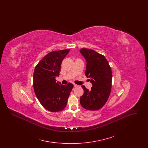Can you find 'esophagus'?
<instances>
[{"mask_svg":"<svg viewBox=\"0 0 148 148\" xmlns=\"http://www.w3.org/2000/svg\"><path fill=\"white\" fill-rule=\"evenodd\" d=\"M77 86H78V85H74V88H77Z\"/></svg>","mask_w":148,"mask_h":148,"instance_id":"esophagus-1","label":"esophagus"}]
</instances>
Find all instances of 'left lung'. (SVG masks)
<instances>
[{"mask_svg": "<svg viewBox=\"0 0 148 148\" xmlns=\"http://www.w3.org/2000/svg\"><path fill=\"white\" fill-rule=\"evenodd\" d=\"M80 52L86 62L85 75L90 77L92 86L90 90L82 86L84 94L80 98V103L85 109L97 110L104 106L110 95L112 69L106 57L94 50L82 48Z\"/></svg>", "mask_w": 148, "mask_h": 148, "instance_id": "8db88e82", "label": "left lung"}]
</instances>
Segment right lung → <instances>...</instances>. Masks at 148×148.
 <instances>
[{"label":"right lung","instance_id":"right-lung-1","mask_svg":"<svg viewBox=\"0 0 148 148\" xmlns=\"http://www.w3.org/2000/svg\"><path fill=\"white\" fill-rule=\"evenodd\" d=\"M70 49L51 51L35 66L33 74V87L35 95L42 106L51 112H60L65 108L73 88L56 82L59 76L61 64Z\"/></svg>","mask_w":148,"mask_h":148}]
</instances>
